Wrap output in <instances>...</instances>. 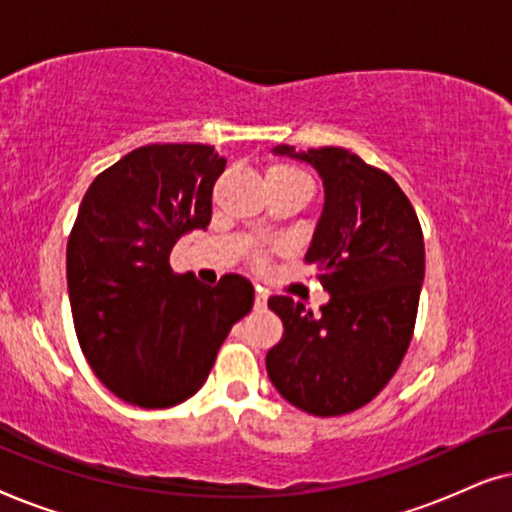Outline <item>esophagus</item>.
Masks as SVG:
<instances>
[{"instance_id":"obj_1","label":"esophagus","mask_w":512,"mask_h":512,"mask_svg":"<svg viewBox=\"0 0 512 512\" xmlns=\"http://www.w3.org/2000/svg\"><path fill=\"white\" fill-rule=\"evenodd\" d=\"M265 303H268V296H265L263 289H256V296H254V307L256 310H263Z\"/></svg>"}]
</instances>
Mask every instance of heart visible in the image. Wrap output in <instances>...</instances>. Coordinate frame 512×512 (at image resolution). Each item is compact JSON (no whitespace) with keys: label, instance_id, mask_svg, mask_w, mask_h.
<instances>
[{"label":"heart","instance_id":"1","mask_svg":"<svg viewBox=\"0 0 512 512\" xmlns=\"http://www.w3.org/2000/svg\"><path fill=\"white\" fill-rule=\"evenodd\" d=\"M265 186H303L307 191H312L310 177L303 170H298V167L284 163L268 167V172H265ZM256 263L263 265L265 258L258 256Z\"/></svg>","mask_w":512,"mask_h":512}]
</instances>
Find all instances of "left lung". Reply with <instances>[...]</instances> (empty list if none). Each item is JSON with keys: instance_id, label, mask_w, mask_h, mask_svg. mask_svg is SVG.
<instances>
[{"instance_id": "obj_1", "label": "left lung", "mask_w": 512, "mask_h": 512, "mask_svg": "<svg viewBox=\"0 0 512 512\" xmlns=\"http://www.w3.org/2000/svg\"><path fill=\"white\" fill-rule=\"evenodd\" d=\"M282 156L310 163L326 202L305 263L331 293L319 314L291 296H272L284 338L265 368L296 408L338 417L373 401L401 366L412 340L424 282V235L401 186L340 146Z\"/></svg>"}]
</instances>
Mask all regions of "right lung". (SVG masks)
<instances>
[{"label":"right lung","mask_w":512,"mask_h":512,"mask_svg":"<svg viewBox=\"0 0 512 512\" xmlns=\"http://www.w3.org/2000/svg\"><path fill=\"white\" fill-rule=\"evenodd\" d=\"M226 158L207 144H149L95 177L67 240V286L88 366L121 401L172 408L205 384L254 286H205L170 268L181 235L212 221Z\"/></svg>","instance_id":"1"}]
</instances>
